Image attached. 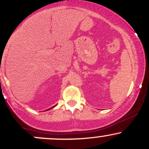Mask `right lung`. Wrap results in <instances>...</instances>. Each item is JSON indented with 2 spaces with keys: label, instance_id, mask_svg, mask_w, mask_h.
<instances>
[{
  "label": "right lung",
  "instance_id": "obj_1",
  "mask_svg": "<svg viewBox=\"0 0 149 149\" xmlns=\"http://www.w3.org/2000/svg\"><path fill=\"white\" fill-rule=\"evenodd\" d=\"M54 107H55V106H54ZM54 107H52V108H50V109H48V110H49V109H52V108H54Z\"/></svg>",
  "mask_w": 149,
  "mask_h": 149
}]
</instances>
